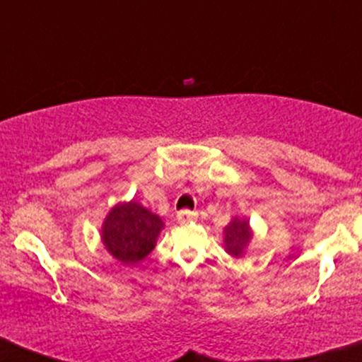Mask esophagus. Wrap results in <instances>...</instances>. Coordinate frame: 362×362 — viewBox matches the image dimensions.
Returning a JSON list of instances; mask_svg holds the SVG:
<instances>
[{"instance_id":"34e87169","label":"esophagus","mask_w":362,"mask_h":362,"mask_svg":"<svg viewBox=\"0 0 362 362\" xmlns=\"http://www.w3.org/2000/svg\"><path fill=\"white\" fill-rule=\"evenodd\" d=\"M195 216H197L195 211L182 209V211H178V213H177V219L180 223H187V221H192V219H195Z\"/></svg>"}]
</instances>
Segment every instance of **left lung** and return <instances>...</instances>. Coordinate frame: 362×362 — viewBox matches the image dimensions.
Listing matches in <instances>:
<instances>
[{
  "label": "left lung",
  "instance_id": "1",
  "mask_svg": "<svg viewBox=\"0 0 362 362\" xmlns=\"http://www.w3.org/2000/svg\"><path fill=\"white\" fill-rule=\"evenodd\" d=\"M224 250H226L228 255L235 257V259H240L243 257L245 250H247L248 243L252 240V230L250 224H248L247 218H233L224 228Z\"/></svg>",
  "mask_w": 362,
  "mask_h": 362
}]
</instances>
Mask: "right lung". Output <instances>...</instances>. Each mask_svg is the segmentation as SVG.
<instances>
[{
    "label": "right lung",
    "mask_w": 362,
    "mask_h": 362,
    "mask_svg": "<svg viewBox=\"0 0 362 362\" xmlns=\"http://www.w3.org/2000/svg\"><path fill=\"white\" fill-rule=\"evenodd\" d=\"M163 230L160 216L139 202H120L107 214L102 226V242L107 252L124 265H136L155 248Z\"/></svg>",
    "instance_id": "obj_1"
}]
</instances>
